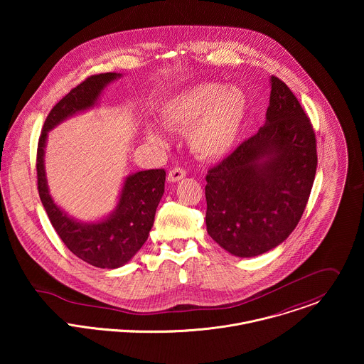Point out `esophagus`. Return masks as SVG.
<instances>
[{
	"instance_id": "34e87169",
	"label": "esophagus",
	"mask_w": 364,
	"mask_h": 364,
	"mask_svg": "<svg viewBox=\"0 0 364 364\" xmlns=\"http://www.w3.org/2000/svg\"><path fill=\"white\" fill-rule=\"evenodd\" d=\"M185 176H186V171L183 168H181V166H175V168H172L168 172V181L169 182H178L182 178H185Z\"/></svg>"
}]
</instances>
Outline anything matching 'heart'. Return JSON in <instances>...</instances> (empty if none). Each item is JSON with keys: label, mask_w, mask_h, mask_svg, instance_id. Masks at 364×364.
I'll return each instance as SVG.
<instances>
[{"label": "heart", "mask_w": 364, "mask_h": 364, "mask_svg": "<svg viewBox=\"0 0 364 364\" xmlns=\"http://www.w3.org/2000/svg\"><path fill=\"white\" fill-rule=\"evenodd\" d=\"M248 101L242 90L218 84L191 87L161 109L164 123L171 129H188V141L198 156L215 159L228 154L244 126ZM147 137L156 144H165V134L149 127Z\"/></svg>", "instance_id": "heart-1"}]
</instances>
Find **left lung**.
Wrapping results in <instances>:
<instances>
[{"label": "left lung", "mask_w": 364, "mask_h": 364, "mask_svg": "<svg viewBox=\"0 0 364 364\" xmlns=\"http://www.w3.org/2000/svg\"><path fill=\"white\" fill-rule=\"evenodd\" d=\"M270 82L264 126L206 176L208 235L240 258L264 254L293 232L316 172L310 117L280 78Z\"/></svg>", "instance_id": "obj_1"}]
</instances>
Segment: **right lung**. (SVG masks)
<instances>
[{"instance_id":"right-lung-1","label":"right lung","mask_w":364,"mask_h":364,"mask_svg":"<svg viewBox=\"0 0 364 364\" xmlns=\"http://www.w3.org/2000/svg\"><path fill=\"white\" fill-rule=\"evenodd\" d=\"M117 77L120 74L116 73L91 75L54 105L45 120L36 154L38 191L55 232L75 257L101 269L123 266L147 241L164 195L165 169H149L127 176L116 211L101 223L82 224L70 218L53 202L43 156L48 132L75 112L94 106L105 85Z\"/></svg>"}]
</instances>
